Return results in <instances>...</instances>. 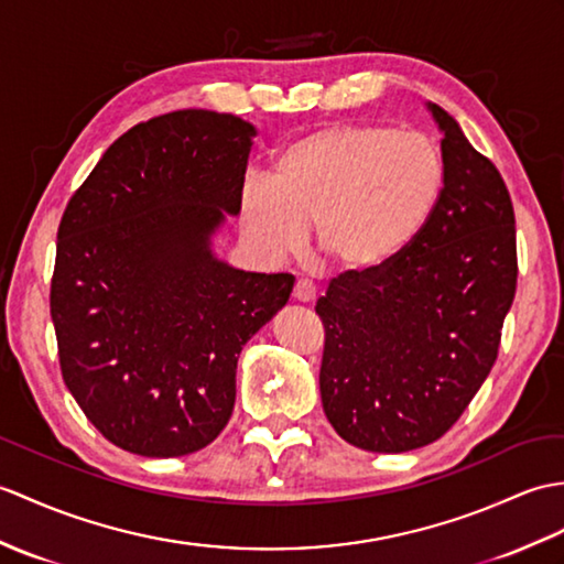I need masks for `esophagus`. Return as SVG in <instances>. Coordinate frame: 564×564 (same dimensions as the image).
<instances>
[{
    "mask_svg": "<svg viewBox=\"0 0 564 564\" xmlns=\"http://www.w3.org/2000/svg\"><path fill=\"white\" fill-rule=\"evenodd\" d=\"M293 297L297 300V303H312V300L317 297V288H314V283H312V281H307V279H300V281H295Z\"/></svg>",
    "mask_w": 564,
    "mask_h": 564,
    "instance_id": "1",
    "label": "esophagus"
}]
</instances>
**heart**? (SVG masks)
<instances>
[{
  "instance_id": "b5f03b06",
  "label": "heart",
  "mask_w": 564,
  "mask_h": 564,
  "mask_svg": "<svg viewBox=\"0 0 564 564\" xmlns=\"http://www.w3.org/2000/svg\"><path fill=\"white\" fill-rule=\"evenodd\" d=\"M447 187L435 141L387 124H326L276 155L271 177L245 185L240 226L273 257L295 252L314 223L317 250L336 267L389 264L417 240Z\"/></svg>"
}]
</instances>
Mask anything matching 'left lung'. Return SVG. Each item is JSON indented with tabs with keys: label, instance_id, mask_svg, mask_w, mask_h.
Returning a JSON list of instances; mask_svg holds the SVG:
<instances>
[{
	"label": "left lung",
	"instance_id": "left-lung-1",
	"mask_svg": "<svg viewBox=\"0 0 564 564\" xmlns=\"http://www.w3.org/2000/svg\"><path fill=\"white\" fill-rule=\"evenodd\" d=\"M447 187L389 264L346 271L317 300L324 413L352 447L399 454L440 440L500 348L517 293L514 206L502 175L440 105Z\"/></svg>",
	"mask_w": 564,
	"mask_h": 564
}]
</instances>
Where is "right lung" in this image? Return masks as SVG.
<instances>
[{
	"instance_id": "obj_1",
	"label": "right lung",
	"mask_w": 564,
	"mask_h": 564,
	"mask_svg": "<svg viewBox=\"0 0 564 564\" xmlns=\"http://www.w3.org/2000/svg\"><path fill=\"white\" fill-rule=\"evenodd\" d=\"M252 137L240 117L177 110L102 153L57 230L50 314L64 384L105 440L139 456L212 444L242 346L291 297V273L212 252L238 216Z\"/></svg>"
}]
</instances>
